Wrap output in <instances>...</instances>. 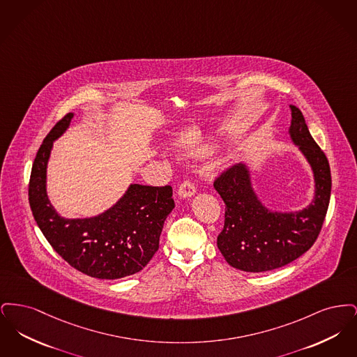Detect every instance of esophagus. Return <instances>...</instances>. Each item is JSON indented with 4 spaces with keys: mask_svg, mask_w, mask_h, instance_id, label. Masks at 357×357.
<instances>
[{
    "mask_svg": "<svg viewBox=\"0 0 357 357\" xmlns=\"http://www.w3.org/2000/svg\"><path fill=\"white\" fill-rule=\"evenodd\" d=\"M195 192H197V188L194 186V183H191V182H188V181L183 182V183L179 186V188H178V197H179V198H183V199L194 197Z\"/></svg>",
    "mask_w": 357,
    "mask_h": 357,
    "instance_id": "1",
    "label": "esophagus"
}]
</instances>
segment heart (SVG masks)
Wrapping results in <instances>:
<instances>
[{
  "mask_svg": "<svg viewBox=\"0 0 357 357\" xmlns=\"http://www.w3.org/2000/svg\"><path fill=\"white\" fill-rule=\"evenodd\" d=\"M195 155H206V153H208V150H198V151H195Z\"/></svg>",
  "mask_w": 357,
  "mask_h": 357,
  "instance_id": "b5f03b06",
  "label": "heart"
}]
</instances>
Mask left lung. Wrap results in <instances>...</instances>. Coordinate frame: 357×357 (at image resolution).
I'll return each instance as SVG.
<instances>
[{
  "mask_svg": "<svg viewBox=\"0 0 357 357\" xmlns=\"http://www.w3.org/2000/svg\"><path fill=\"white\" fill-rule=\"evenodd\" d=\"M289 107V137L313 174L314 192L309 204L293 211L265 206L255 191L249 163L234 166L214 183L226 204L217 245L227 264L243 272H269L297 259L312 248L326 215L332 187L328 159L310 135L301 111Z\"/></svg>",
  "mask_w": 357,
  "mask_h": 357,
  "instance_id": "left-lung-1",
  "label": "left lung"
}]
</instances>
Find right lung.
<instances>
[{"instance_id":"add662e5","label":"right lung","mask_w":357,"mask_h":357,"mask_svg":"<svg viewBox=\"0 0 357 357\" xmlns=\"http://www.w3.org/2000/svg\"><path fill=\"white\" fill-rule=\"evenodd\" d=\"M75 114L60 120L34 158L29 204L34 221L56 253L86 275L118 280L140 272L159 248L166 218L175 207L170 186L132 183L100 214L66 218L53 207L47 191V170L53 142L64 135Z\"/></svg>"}]
</instances>
